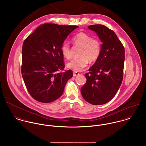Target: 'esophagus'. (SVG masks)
Listing matches in <instances>:
<instances>
[{
  "label": "esophagus",
  "instance_id": "obj_1",
  "mask_svg": "<svg viewBox=\"0 0 146 146\" xmlns=\"http://www.w3.org/2000/svg\"><path fill=\"white\" fill-rule=\"evenodd\" d=\"M79 75V74L78 72H74V74H73L74 76H78V75Z\"/></svg>",
  "mask_w": 146,
  "mask_h": 146
}]
</instances>
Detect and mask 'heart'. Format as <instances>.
Segmentation results:
<instances>
[{"label":"heart","mask_w":146,"mask_h":146,"mask_svg":"<svg viewBox=\"0 0 146 146\" xmlns=\"http://www.w3.org/2000/svg\"><path fill=\"white\" fill-rule=\"evenodd\" d=\"M74 44L82 46L80 57L74 59L67 63L68 68L75 71H81L86 68L89 63L95 62L101 52V42L92 36L84 32H79L72 38ZM61 51L63 56L67 59L71 57V49L68 44L64 42L61 46Z\"/></svg>","instance_id":"b5f03b06"}]
</instances>
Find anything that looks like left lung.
<instances>
[{
    "mask_svg": "<svg viewBox=\"0 0 146 146\" xmlns=\"http://www.w3.org/2000/svg\"><path fill=\"white\" fill-rule=\"evenodd\" d=\"M88 28L97 34L102 44L100 56L86 74L87 82L80 91L88 102L102 105L114 97L121 85L125 49L114 32L106 27L97 24Z\"/></svg>",
    "mask_w": 146,
    "mask_h": 146,
    "instance_id": "obj_1",
    "label": "left lung"
}]
</instances>
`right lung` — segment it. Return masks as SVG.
I'll return each mask as SVG.
<instances>
[{"mask_svg": "<svg viewBox=\"0 0 146 146\" xmlns=\"http://www.w3.org/2000/svg\"><path fill=\"white\" fill-rule=\"evenodd\" d=\"M76 25L44 24L24 41L22 76L31 96L41 102H51L60 97L67 81L73 76L64 68L61 46Z\"/></svg>", "mask_w": 146, "mask_h": 146, "instance_id": "add662e5", "label": "right lung"}]
</instances>
